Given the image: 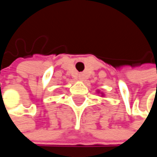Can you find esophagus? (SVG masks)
<instances>
[{"label": "esophagus", "instance_id": "1", "mask_svg": "<svg viewBox=\"0 0 157 157\" xmlns=\"http://www.w3.org/2000/svg\"><path fill=\"white\" fill-rule=\"evenodd\" d=\"M78 78H79V80L82 81V80H84V75H83L82 74H81V75H78Z\"/></svg>", "mask_w": 157, "mask_h": 157}]
</instances>
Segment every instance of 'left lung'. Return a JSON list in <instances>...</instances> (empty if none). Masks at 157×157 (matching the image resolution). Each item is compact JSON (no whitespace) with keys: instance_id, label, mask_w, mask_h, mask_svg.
<instances>
[{"instance_id":"1","label":"left lung","mask_w":157,"mask_h":157,"mask_svg":"<svg viewBox=\"0 0 157 157\" xmlns=\"http://www.w3.org/2000/svg\"><path fill=\"white\" fill-rule=\"evenodd\" d=\"M99 93H100V91H99V90H97V94H99ZM101 96H103V97H104V96H105V94H104V93H101Z\"/></svg>"}]
</instances>
